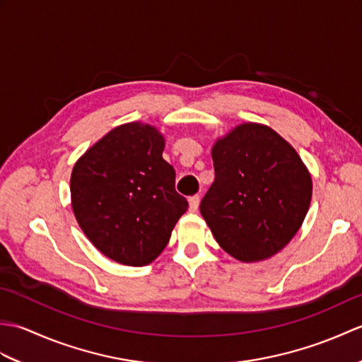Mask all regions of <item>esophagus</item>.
<instances>
[{"mask_svg":"<svg viewBox=\"0 0 362 362\" xmlns=\"http://www.w3.org/2000/svg\"><path fill=\"white\" fill-rule=\"evenodd\" d=\"M188 202H189V210H191V211H197L199 202H201V197H199L197 194H196V196H191V197L188 199Z\"/></svg>","mask_w":362,"mask_h":362,"instance_id":"1","label":"esophagus"}]
</instances>
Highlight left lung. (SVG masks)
I'll return each instance as SVG.
<instances>
[{"mask_svg": "<svg viewBox=\"0 0 362 362\" xmlns=\"http://www.w3.org/2000/svg\"><path fill=\"white\" fill-rule=\"evenodd\" d=\"M214 182L201 213L219 245L252 263L281 250L308 213L313 183L292 146L261 124H241L211 151Z\"/></svg>", "mask_w": 362, "mask_h": 362, "instance_id": "left-lung-1", "label": "left lung"}]
</instances>
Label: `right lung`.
<instances>
[{
    "label": "right lung",
    "mask_w": 362,
    "mask_h": 362,
    "mask_svg": "<svg viewBox=\"0 0 362 362\" xmlns=\"http://www.w3.org/2000/svg\"><path fill=\"white\" fill-rule=\"evenodd\" d=\"M163 148L157 129L129 122L110 130L73 168L74 216L95 247L117 263L149 264L188 210Z\"/></svg>",
    "instance_id": "1"
}]
</instances>
